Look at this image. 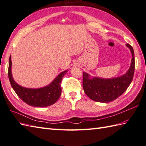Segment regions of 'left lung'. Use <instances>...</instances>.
Masks as SVG:
<instances>
[{"instance_id":"left-lung-1","label":"left lung","mask_w":146,"mask_h":146,"mask_svg":"<svg viewBox=\"0 0 146 146\" xmlns=\"http://www.w3.org/2000/svg\"><path fill=\"white\" fill-rule=\"evenodd\" d=\"M129 49L132 55L129 69L124 75L118 77L105 78L92 77L87 72L83 73L84 90L92 100L108 103L116 100L121 95L129 86L134 73V53L132 46L126 45Z\"/></svg>"}]
</instances>
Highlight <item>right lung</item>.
Returning <instances> with one entry per match:
<instances>
[{"instance_id":"1","label":"right lung","mask_w":146,"mask_h":146,"mask_svg":"<svg viewBox=\"0 0 146 146\" xmlns=\"http://www.w3.org/2000/svg\"><path fill=\"white\" fill-rule=\"evenodd\" d=\"M67 70L60 73L51 84L38 88H27L21 86L14 80L12 74L11 56L9 58L8 76L10 84L19 98L27 104L35 107H46L58 101L61 94V83L62 78Z\"/></svg>"}]
</instances>
